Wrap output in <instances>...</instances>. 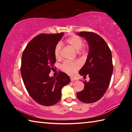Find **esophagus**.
Returning <instances> with one entry per match:
<instances>
[{
    "label": "esophagus",
    "mask_w": 132,
    "mask_h": 132,
    "mask_svg": "<svg viewBox=\"0 0 132 132\" xmlns=\"http://www.w3.org/2000/svg\"><path fill=\"white\" fill-rule=\"evenodd\" d=\"M70 80L71 81H75V80H76V79L75 77H70Z\"/></svg>",
    "instance_id": "esophagus-1"
}]
</instances>
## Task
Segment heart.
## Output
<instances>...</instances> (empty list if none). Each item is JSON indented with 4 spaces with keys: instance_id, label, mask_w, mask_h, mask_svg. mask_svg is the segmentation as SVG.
<instances>
[{
    "instance_id": "obj_1",
    "label": "heart",
    "mask_w": 132,
    "mask_h": 132,
    "mask_svg": "<svg viewBox=\"0 0 132 132\" xmlns=\"http://www.w3.org/2000/svg\"><path fill=\"white\" fill-rule=\"evenodd\" d=\"M68 44L77 52H80L82 50V45L84 42L81 38L78 36H73L67 39ZM62 45L61 43H57L54 48V55L55 57L59 59L61 57ZM80 67V64L77 62H63L61 66V69L64 72L69 75H73L76 71Z\"/></svg>"
}]
</instances>
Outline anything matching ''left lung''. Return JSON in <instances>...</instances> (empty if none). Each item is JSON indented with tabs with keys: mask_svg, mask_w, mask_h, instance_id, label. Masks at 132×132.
I'll return each instance as SVG.
<instances>
[{
	"mask_svg": "<svg viewBox=\"0 0 132 132\" xmlns=\"http://www.w3.org/2000/svg\"><path fill=\"white\" fill-rule=\"evenodd\" d=\"M79 36L84 38L88 44L89 52L84 65L79 71L83 77L84 89L77 93V97L84 103H93L103 97L108 89L113 72L111 51L104 39L92 32L81 31Z\"/></svg>",
	"mask_w": 132,
	"mask_h": 132,
	"instance_id": "8db88e82",
	"label": "left lung"
}]
</instances>
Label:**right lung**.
<instances>
[{
  "label": "right lung",
  "instance_id": "obj_1",
  "mask_svg": "<svg viewBox=\"0 0 132 132\" xmlns=\"http://www.w3.org/2000/svg\"><path fill=\"white\" fill-rule=\"evenodd\" d=\"M41 34L34 37L26 46L21 57V75L29 95L38 104L55 105L61 98V90L70 79L59 71L57 77L49 74L56 62L54 48L63 35Z\"/></svg>",
  "mask_w": 132,
  "mask_h": 132
}]
</instances>
